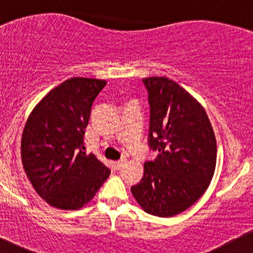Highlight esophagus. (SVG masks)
<instances>
[{
    "instance_id": "obj_1",
    "label": "esophagus",
    "mask_w": 253,
    "mask_h": 253,
    "mask_svg": "<svg viewBox=\"0 0 253 253\" xmlns=\"http://www.w3.org/2000/svg\"><path fill=\"white\" fill-rule=\"evenodd\" d=\"M125 163H126V159H120V161H118L117 163H115V167H117V169H121L125 165Z\"/></svg>"
}]
</instances>
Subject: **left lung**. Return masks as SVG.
I'll list each match as a JSON object with an SVG mask.
<instances>
[{
    "label": "left lung",
    "instance_id": "8db88e82",
    "mask_svg": "<svg viewBox=\"0 0 253 253\" xmlns=\"http://www.w3.org/2000/svg\"><path fill=\"white\" fill-rule=\"evenodd\" d=\"M151 108L149 145L158 150L130 188L146 213L170 217L195 203L210 187L216 165V139L202 104L168 77H146Z\"/></svg>",
    "mask_w": 253,
    "mask_h": 253
}]
</instances>
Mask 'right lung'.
Segmentation results:
<instances>
[{
	"label": "right lung",
	"instance_id": "obj_1",
	"mask_svg": "<svg viewBox=\"0 0 253 253\" xmlns=\"http://www.w3.org/2000/svg\"><path fill=\"white\" fill-rule=\"evenodd\" d=\"M107 82L72 77L52 89L34 107L21 138L26 175L38 195L54 208L81 210L110 175L92 153L84 133L92 102Z\"/></svg>",
	"mask_w": 253,
	"mask_h": 253
}]
</instances>
